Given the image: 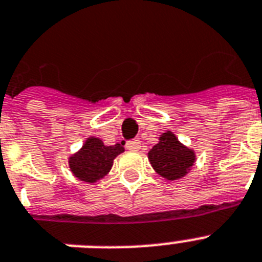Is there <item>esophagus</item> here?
I'll use <instances>...</instances> for the list:
<instances>
[{"label": "esophagus", "mask_w": 262, "mask_h": 262, "mask_svg": "<svg viewBox=\"0 0 262 262\" xmlns=\"http://www.w3.org/2000/svg\"><path fill=\"white\" fill-rule=\"evenodd\" d=\"M126 148L129 151H139L140 149V140L139 139H133L128 140L126 143Z\"/></svg>", "instance_id": "1"}]
</instances>
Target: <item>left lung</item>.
I'll return each instance as SVG.
<instances>
[{"mask_svg":"<svg viewBox=\"0 0 262 262\" xmlns=\"http://www.w3.org/2000/svg\"><path fill=\"white\" fill-rule=\"evenodd\" d=\"M148 160L156 173L169 182L184 178L196 163V152L184 146L172 131H164L148 151Z\"/></svg>","mask_w":262,"mask_h":262,"instance_id":"obj_1","label":"left lung"}]
</instances>
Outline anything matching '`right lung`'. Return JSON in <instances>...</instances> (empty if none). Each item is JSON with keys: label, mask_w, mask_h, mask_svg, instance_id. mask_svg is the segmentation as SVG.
<instances>
[{"label": "right lung", "mask_w": 262, "mask_h": 262, "mask_svg": "<svg viewBox=\"0 0 262 262\" xmlns=\"http://www.w3.org/2000/svg\"><path fill=\"white\" fill-rule=\"evenodd\" d=\"M122 152H124V147L120 143L106 146L102 139L90 136L84 140L82 148L70 155L69 168L80 182L94 184L108 173L114 159Z\"/></svg>", "instance_id": "add662e5"}]
</instances>
